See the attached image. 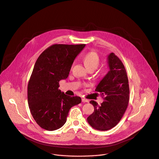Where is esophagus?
Returning <instances> with one entry per match:
<instances>
[{
	"label": "esophagus",
	"instance_id": "esophagus-1",
	"mask_svg": "<svg viewBox=\"0 0 159 159\" xmlns=\"http://www.w3.org/2000/svg\"><path fill=\"white\" fill-rule=\"evenodd\" d=\"M82 102H84V103H85V102H87L88 103L89 101V100H87V99H86L85 98H82Z\"/></svg>",
	"mask_w": 159,
	"mask_h": 159
}]
</instances>
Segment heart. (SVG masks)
I'll return each instance as SVG.
<instances>
[{
  "mask_svg": "<svg viewBox=\"0 0 159 159\" xmlns=\"http://www.w3.org/2000/svg\"><path fill=\"white\" fill-rule=\"evenodd\" d=\"M84 64L89 69H96L100 64V58L97 53L94 51L89 52L84 57Z\"/></svg>",
  "mask_w": 159,
  "mask_h": 159,
  "instance_id": "1",
  "label": "heart"
}]
</instances>
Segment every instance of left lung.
Returning a JSON list of instances; mask_svg holds the SVG:
<instances>
[{
    "instance_id": "left-lung-1",
    "label": "left lung",
    "mask_w": 159,
    "mask_h": 159,
    "mask_svg": "<svg viewBox=\"0 0 159 159\" xmlns=\"http://www.w3.org/2000/svg\"><path fill=\"white\" fill-rule=\"evenodd\" d=\"M109 71L100 80L95 91L104 96L100 105L94 100L90 103L94 112L87 122L94 129L105 131L114 127L120 122L128 106L129 86L125 67L114 53L107 57Z\"/></svg>"
}]
</instances>
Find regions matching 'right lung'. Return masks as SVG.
Listing matches in <instances>:
<instances>
[{"label":"right lung","mask_w":159,"mask_h":159,"mask_svg":"<svg viewBox=\"0 0 159 159\" xmlns=\"http://www.w3.org/2000/svg\"><path fill=\"white\" fill-rule=\"evenodd\" d=\"M85 44H54L38 57L29 81L27 99L30 113L42 129L53 131L66 122L70 108L81 102L59 89V81L67 79L72 65Z\"/></svg>","instance_id":"right-lung-1"}]
</instances>
